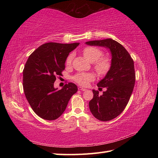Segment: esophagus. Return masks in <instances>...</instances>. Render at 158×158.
Returning a JSON list of instances; mask_svg holds the SVG:
<instances>
[{"mask_svg": "<svg viewBox=\"0 0 158 158\" xmlns=\"http://www.w3.org/2000/svg\"><path fill=\"white\" fill-rule=\"evenodd\" d=\"M78 89L81 90V91H85V90H87L85 88H82V87H79Z\"/></svg>", "mask_w": 158, "mask_h": 158, "instance_id": "1", "label": "esophagus"}]
</instances>
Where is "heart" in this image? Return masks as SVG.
Masks as SVG:
<instances>
[{"instance_id": "heart-1", "label": "heart", "mask_w": 158, "mask_h": 158, "mask_svg": "<svg viewBox=\"0 0 158 158\" xmlns=\"http://www.w3.org/2000/svg\"><path fill=\"white\" fill-rule=\"evenodd\" d=\"M82 53L85 58L90 62H94V68L96 71L99 75H105L109 70L111 65V62L109 58L106 57H101L103 55V53L101 49L94 46H88L82 50ZM73 54L70 53L67 57L66 60V65L70 66L72 64L73 60ZM95 77L92 73H77V75L74 76L73 79L79 85L83 86H87L89 82L92 81L94 79Z\"/></svg>"}]
</instances>
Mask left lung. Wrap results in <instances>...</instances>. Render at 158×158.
<instances>
[{
    "label": "left lung",
    "mask_w": 158,
    "mask_h": 158,
    "mask_svg": "<svg viewBox=\"0 0 158 158\" xmlns=\"http://www.w3.org/2000/svg\"><path fill=\"white\" fill-rule=\"evenodd\" d=\"M87 45L100 46L111 53V65L105 78L98 82L99 89L106 88L103 94L93 89V98L89 102L90 111L96 119L107 122L122 113L128 103L135 84L134 61L122 45L111 39L85 43Z\"/></svg>",
    "instance_id": "obj_1"
}]
</instances>
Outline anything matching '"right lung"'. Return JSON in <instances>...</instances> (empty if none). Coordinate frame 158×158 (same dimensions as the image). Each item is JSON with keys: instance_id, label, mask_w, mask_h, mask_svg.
<instances>
[{"instance_id": "1", "label": "right lung", "mask_w": 158, "mask_h": 158, "mask_svg": "<svg viewBox=\"0 0 158 158\" xmlns=\"http://www.w3.org/2000/svg\"><path fill=\"white\" fill-rule=\"evenodd\" d=\"M79 43H47L33 52L23 70V88L34 112L46 120L58 119L64 111L71 96L77 92L73 83L61 89L53 87L56 77L62 75L69 53Z\"/></svg>"}]
</instances>
